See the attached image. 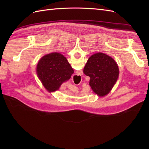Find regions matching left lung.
<instances>
[{"label": "left lung", "instance_id": "1", "mask_svg": "<svg viewBox=\"0 0 149 149\" xmlns=\"http://www.w3.org/2000/svg\"><path fill=\"white\" fill-rule=\"evenodd\" d=\"M83 72L90 77L89 84L93 92L104 97L110 92L116 83L119 68L111 57L98 52L90 57Z\"/></svg>", "mask_w": 149, "mask_h": 149}]
</instances>
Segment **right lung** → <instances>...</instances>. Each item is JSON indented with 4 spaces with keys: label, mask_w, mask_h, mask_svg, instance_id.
Wrapping results in <instances>:
<instances>
[{
    "label": "right lung",
    "mask_w": 149,
    "mask_h": 149,
    "mask_svg": "<svg viewBox=\"0 0 149 149\" xmlns=\"http://www.w3.org/2000/svg\"><path fill=\"white\" fill-rule=\"evenodd\" d=\"M36 73L45 89L49 92H53L58 90L64 82L70 79L74 70L64 56L53 52L40 59Z\"/></svg>",
    "instance_id": "add662e5"
}]
</instances>
